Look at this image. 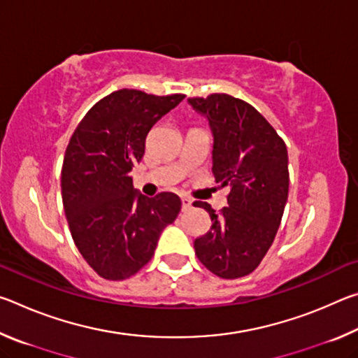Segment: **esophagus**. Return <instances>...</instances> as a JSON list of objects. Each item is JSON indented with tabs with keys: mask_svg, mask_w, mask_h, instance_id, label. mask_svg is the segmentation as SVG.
Wrapping results in <instances>:
<instances>
[{
	"mask_svg": "<svg viewBox=\"0 0 358 358\" xmlns=\"http://www.w3.org/2000/svg\"><path fill=\"white\" fill-rule=\"evenodd\" d=\"M189 208H192V201L189 197H181V210L187 211Z\"/></svg>",
	"mask_w": 358,
	"mask_h": 358,
	"instance_id": "esophagus-1",
	"label": "esophagus"
}]
</instances>
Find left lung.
Returning <instances> with one entry per match:
<instances>
[{
    "label": "left lung",
    "instance_id": "left-lung-1",
    "mask_svg": "<svg viewBox=\"0 0 358 358\" xmlns=\"http://www.w3.org/2000/svg\"><path fill=\"white\" fill-rule=\"evenodd\" d=\"M208 120L213 175L230 186L221 213L196 202L211 217L194 250L211 273L226 280L250 275L262 262L280 227L289 194V159L282 138L248 102L229 94L187 99Z\"/></svg>",
    "mask_w": 358,
    "mask_h": 358
}]
</instances>
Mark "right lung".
<instances>
[{
    "label": "right lung",
    "instance_id": "right-lung-1",
    "mask_svg": "<svg viewBox=\"0 0 358 358\" xmlns=\"http://www.w3.org/2000/svg\"><path fill=\"white\" fill-rule=\"evenodd\" d=\"M183 99L118 90L90 108L66 148L62 196L71 235L106 280H126L147 265L180 213L177 194L143 196L129 172L143 157L153 124Z\"/></svg>",
    "mask_w": 358,
    "mask_h": 358
}]
</instances>
